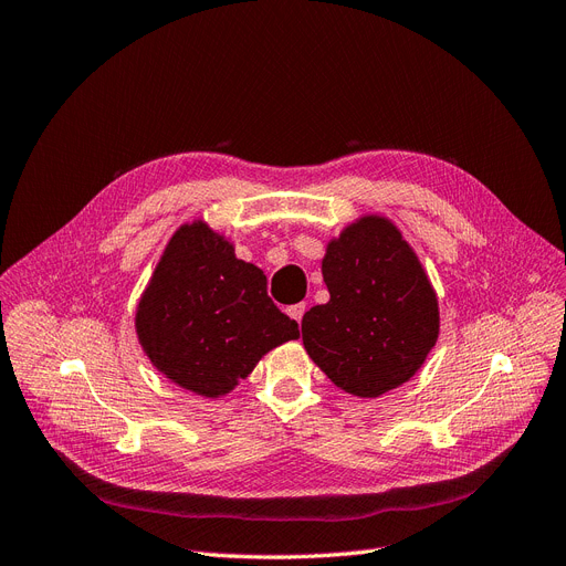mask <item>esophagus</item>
I'll use <instances>...</instances> for the list:
<instances>
[{"label": "esophagus", "mask_w": 566, "mask_h": 566, "mask_svg": "<svg viewBox=\"0 0 566 566\" xmlns=\"http://www.w3.org/2000/svg\"><path fill=\"white\" fill-rule=\"evenodd\" d=\"M305 310H307V307H305V303H298V305H291L286 312H289V316H291V318H296V322L301 324V318H303Z\"/></svg>", "instance_id": "obj_1"}]
</instances>
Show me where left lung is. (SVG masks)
<instances>
[{
  "instance_id": "obj_1",
  "label": "left lung",
  "mask_w": 566,
  "mask_h": 566,
  "mask_svg": "<svg viewBox=\"0 0 566 566\" xmlns=\"http://www.w3.org/2000/svg\"><path fill=\"white\" fill-rule=\"evenodd\" d=\"M331 301L303 316V344L326 377L356 398H379L421 370L439 337V303L400 229L365 214L326 244Z\"/></svg>"
}]
</instances>
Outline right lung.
<instances>
[{
  "mask_svg": "<svg viewBox=\"0 0 566 566\" xmlns=\"http://www.w3.org/2000/svg\"><path fill=\"white\" fill-rule=\"evenodd\" d=\"M263 270L203 219L182 224L136 307V335L166 379L201 398H222L298 324L268 298Z\"/></svg>",
  "mask_w": 566,
  "mask_h": 566,
  "instance_id": "add662e5",
  "label": "right lung"
}]
</instances>
